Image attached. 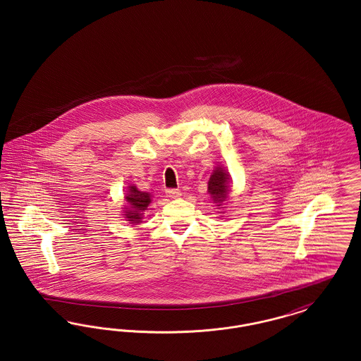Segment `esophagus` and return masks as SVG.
I'll return each mask as SVG.
<instances>
[{"instance_id": "34e87169", "label": "esophagus", "mask_w": 361, "mask_h": 361, "mask_svg": "<svg viewBox=\"0 0 361 361\" xmlns=\"http://www.w3.org/2000/svg\"><path fill=\"white\" fill-rule=\"evenodd\" d=\"M165 192H166L168 197H172V199H177L181 196V192L178 189H166Z\"/></svg>"}]
</instances>
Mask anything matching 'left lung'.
Returning a JSON list of instances; mask_svg holds the SVG:
<instances>
[{
	"label": "left lung",
	"mask_w": 361,
	"mask_h": 361,
	"mask_svg": "<svg viewBox=\"0 0 361 361\" xmlns=\"http://www.w3.org/2000/svg\"><path fill=\"white\" fill-rule=\"evenodd\" d=\"M227 173L222 168H216L209 177L208 192L214 199V203H222L227 195ZM221 206V204H219Z\"/></svg>",
	"instance_id": "1"
}]
</instances>
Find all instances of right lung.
Returning <instances> with one entry per match:
<instances>
[{"label": "right lung", "instance_id": "1", "mask_svg": "<svg viewBox=\"0 0 361 361\" xmlns=\"http://www.w3.org/2000/svg\"><path fill=\"white\" fill-rule=\"evenodd\" d=\"M130 193H128V196H126V199H127V202H128V204H130V209H127L126 212V218H128V221L130 222H133V224H137L139 221H140V212L143 211V209H146L147 206L150 204V195L149 193H146V192H140V190H137L135 187H130V190H128Z\"/></svg>", "mask_w": 361, "mask_h": 361}]
</instances>
